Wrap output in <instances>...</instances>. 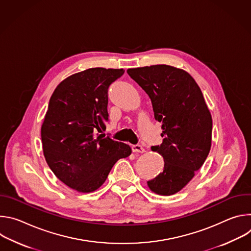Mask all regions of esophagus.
Masks as SVG:
<instances>
[{
    "label": "esophagus",
    "mask_w": 251,
    "mask_h": 251,
    "mask_svg": "<svg viewBox=\"0 0 251 251\" xmlns=\"http://www.w3.org/2000/svg\"><path fill=\"white\" fill-rule=\"evenodd\" d=\"M132 151L135 152V153H144L145 149H144V147H143V146L137 144V145H133L132 146Z\"/></svg>",
    "instance_id": "obj_1"
}]
</instances>
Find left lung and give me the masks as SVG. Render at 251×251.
Wrapping results in <instances>:
<instances>
[{
  "instance_id": "left-lung-1",
  "label": "left lung",
  "mask_w": 251,
  "mask_h": 251,
  "mask_svg": "<svg viewBox=\"0 0 251 251\" xmlns=\"http://www.w3.org/2000/svg\"><path fill=\"white\" fill-rule=\"evenodd\" d=\"M127 74L149 95L164 138L152 151L164 170L148 181L161 196L180 192L203 165L211 146L212 119L201 88L187 71L166 64L129 68Z\"/></svg>"
}]
</instances>
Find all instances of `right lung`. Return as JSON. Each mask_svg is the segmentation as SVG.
Wrapping results in <instances>:
<instances>
[{"mask_svg": "<svg viewBox=\"0 0 251 251\" xmlns=\"http://www.w3.org/2000/svg\"><path fill=\"white\" fill-rule=\"evenodd\" d=\"M124 69L89 68L68 76L54 89L42 125L46 161L67 187L91 193L106 181L114 164L130 156L129 145L104 134L108 88Z\"/></svg>", "mask_w": 251, "mask_h": 251, "instance_id": "right-lung-1", "label": "right lung"}]
</instances>
